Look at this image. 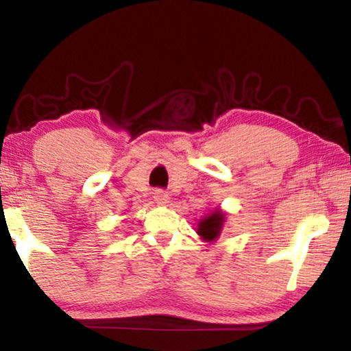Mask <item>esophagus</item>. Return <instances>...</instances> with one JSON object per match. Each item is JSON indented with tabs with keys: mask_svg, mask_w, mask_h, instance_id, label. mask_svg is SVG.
Wrapping results in <instances>:
<instances>
[{
	"mask_svg": "<svg viewBox=\"0 0 351 351\" xmlns=\"http://www.w3.org/2000/svg\"><path fill=\"white\" fill-rule=\"evenodd\" d=\"M154 199H156V203H159V204L167 203L169 193L164 192V190H154Z\"/></svg>",
	"mask_w": 351,
	"mask_h": 351,
	"instance_id": "esophagus-1",
	"label": "esophagus"
}]
</instances>
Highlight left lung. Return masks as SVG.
Segmentation results:
<instances>
[{
    "mask_svg": "<svg viewBox=\"0 0 351 351\" xmlns=\"http://www.w3.org/2000/svg\"><path fill=\"white\" fill-rule=\"evenodd\" d=\"M223 221H224V215L221 212L215 210L212 215L206 217L204 219H201V223L198 224V234L203 237L206 241H212L218 239L219 232H221L223 228Z\"/></svg>",
    "mask_w": 351,
    "mask_h": 351,
    "instance_id": "8db88e82",
    "label": "left lung"
}]
</instances>
